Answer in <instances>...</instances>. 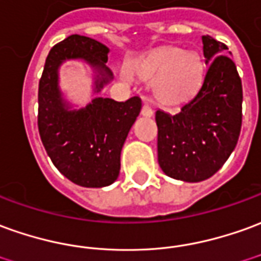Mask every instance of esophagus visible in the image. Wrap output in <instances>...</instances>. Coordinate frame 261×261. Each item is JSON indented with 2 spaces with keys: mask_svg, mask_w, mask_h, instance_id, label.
I'll use <instances>...</instances> for the list:
<instances>
[{
  "mask_svg": "<svg viewBox=\"0 0 261 261\" xmlns=\"http://www.w3.org/2000/svg\"><path fill=\"white\" fill-rule=\"evenodd\" d=\"M141 114H143L144 117H152V109L149 107L148 105H144L143 109H141Z\"/></svg>",
  "mask_w": 261,
  "mask_h": 261,
  "instance_id": "esophagus-1",
  "label": "esophagus"
}]
</instances>
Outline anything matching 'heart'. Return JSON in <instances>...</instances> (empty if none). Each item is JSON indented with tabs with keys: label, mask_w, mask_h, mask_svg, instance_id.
Returning <instances> with one entry per match:
<instances>
[{
	"label": "heart",
	"mask_w": 261,
	"mask_h": 261,
	"mask_svg": "<svg viewBox=\"0 0 261 261\" xmlns=\"http://www.w3.org/2000/svg\"><path fill=\"white\" fill-rule=\"evenodd\" d=\"M131 72L137 79L151 82L152 97L165 107L181 106L195 97L203 77L199 56L175 46L149 50L133 65Z\"/></svg>",
	"instance_id": "heart-1"
}]
</instances>
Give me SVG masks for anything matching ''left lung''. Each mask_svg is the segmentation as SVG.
<instances>
[{
    "instance_id": "8db88e82",
    "label": "left lung",
    "mask_w": 261,
    "mask_h": 261,
    "mask_svg": "<svg viewBox=\"0 0 261 261\" xmlns=\"http://www.w3.org/2000/svg\"><path fill=\"white\" fill-rule=\"evenodd\" d=\"M205 80L179 113L156 110L158 164L174 179L200 182L216 174L236 147L242 127L243 90L227 46L202 36Z\"/></svg>"
}]
</instances>
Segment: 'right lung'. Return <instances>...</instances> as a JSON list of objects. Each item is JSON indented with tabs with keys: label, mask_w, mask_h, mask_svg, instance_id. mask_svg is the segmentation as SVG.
I'll list each match as a JSON object with an SVG mask.
<instances>
[{
	"label": "right lung",
	"mask_w": 261,
	"mask_h": 261,
	"mask_svg": "<svg viewBox=\"0 0 261 261\" xmlns=\"http://www.w3.org/2000/svg\"><path fill=\"white\" fill-rule=\"evenodd\" d=\"M109 48L96 39L70 35L50 49L38 92V128L43 147L59 172L85 188L112 185L120 174V155L128 131L141 112L140 97L116 101L94 97L74 109L59 86V69L82 61L93 69V93L113 79L106 66Z\"/></svg>",
	"instance_id": "right-lung-1"
}]
</instances>
